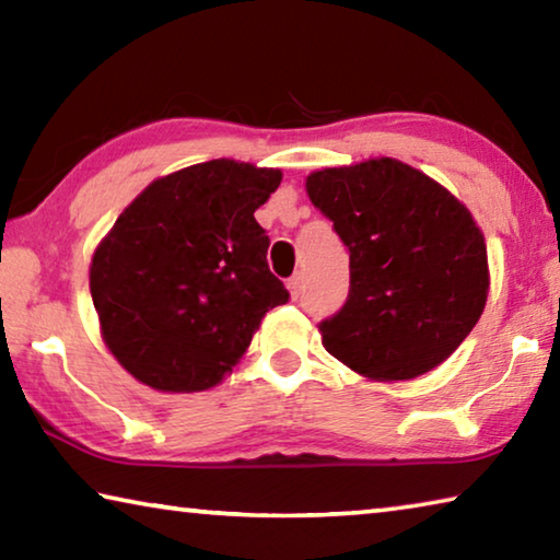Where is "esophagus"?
<instances>
[{
    "label": "esophagus",
    "mask_w": 560,
    "mask_h": 560,
    "mask_svg": "<svg viewBox=\"0 0 560 560\" xmlns=\"http://www.w3.org/2000/svg\"><path fill=\"white\" fill-rule=\"evenodd\" d=\"M287 287H289L291 299H299L301 291H303V273H296V277H291Z\"/></svg>",
    "instance_id": "1"
}]
</instances>
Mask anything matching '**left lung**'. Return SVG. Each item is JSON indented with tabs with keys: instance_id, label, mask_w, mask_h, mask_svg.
<instances>
[{
	"instance_id": "obj_1",
	"label": "left lung",
	"mask_w": 560,
	"mask_h": 560,
	"mask_svg": "<svg viewBox=\"0 0 560 560\" xmlns=\"http://www.w3.org/2000/svg\"><path fill=\"white\" fill-rule=\"evenodd\" d=\"M306 192L350 254L348 301L318 326L320 343L368 381L434 371L487 306V242L471 212L395 158L316 170Z\"/></svg>"
}]
</instances>
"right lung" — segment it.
Masks as SVG:
<instances>
[{
  "instance_id": "add662e5",
  "label": "right lung",
  "mask_w": 560,
  "mask_h": 560,
  "mask_svg": "<svg viewBox=\"0 0 560 560\" xmlns=\"http://www.w3.org/2000/svg\"><path fill=\"white\" fill-rule=\"evenodd\" d=\"M281 170L220 158L150 183L96 246L89 287L103 343L160 393L220 385L261 318L289 301L254 212Z\"/></svg>"
}]
</instances>
